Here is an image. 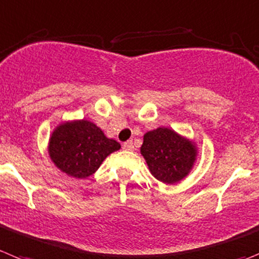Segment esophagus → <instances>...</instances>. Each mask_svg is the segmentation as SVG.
Listing matches in <instances>:
<instances>
[{"mask_svg": "<svg viewBox=\"0 0 259 259\" xmlns=\"http://www.w3.org/2000/svg\"><path fill=\"white\" fill-rule=\"evenodd\" d=\"M123 150H127V151H134L135 146H134V142L132 141H125L124 144H123Z\"/></svg>", "mask_w": 259, "mask_h": 259, "instance_id": "1", "label": "esophagus"}]
</instances>
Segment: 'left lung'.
Instances as JSON below:
<instances>
[{
	"label": "left lung",
	"instance_id": "obj_1",
	"mask_svg": "<svg viewBox=\"0 0 259 259\" xmlns=\"http://www.w3.org/2000/svg\"><path fill=\"white\" fill-rule=\"evenodd\" d=\"M141 154L153 176L173 184L186 176L193 167L196 151L194 145L168 128H156L144 136Z\"/></svg>",
	"mask_w": 259,
	"mask_h": 259
}]
</instances>
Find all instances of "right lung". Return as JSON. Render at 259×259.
Segmentation results:
<instances>
[{
    "mask_svg": "<svg viewBox=\"0 0 259 259\" xmlns=\"http://www.w3.org/2000/svg\"><path fill=\"white\" fill-rule=\"evenodd\" d=\"M120 149L119 142L105 137L100 128L89 120L65 123L50 139V156L63 172L77 179L90 176L104 159Z\"/></svg>",
    "mask_w": 259,
    "mask_h": 259,
    "instance_id": "1",
    "label": "right lung"
}]
</instances>
